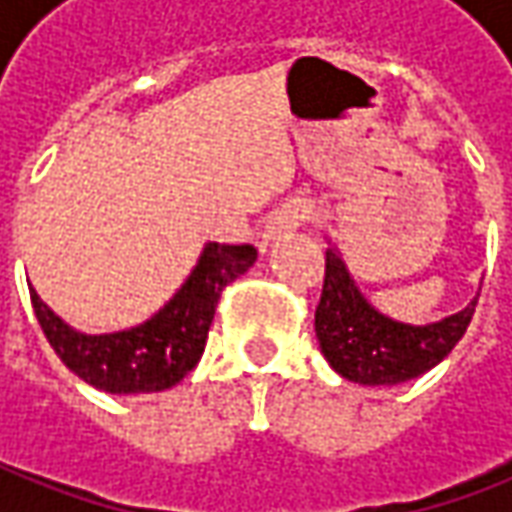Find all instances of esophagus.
Returning a JSON list of instances; mask_svg holds the SVG:
<instances>
[{
	"instance_id": "esophagus-1",
	"label": "esophagus",
	"mask_w": 512,
	"mask_h": 512,
	"mask_svg": "<svg viewBox=\"0 0 512 512\" xmlns=\"http://www.w3.org/2000/svg\"><path fill=\"white\" fill-rule=\"evenodd\" d=\"M311 218V207L305 201H291V204H283L280 210L274 212L269 218V224L263 229V241H280L285 235H291L294 229H300L305 221Z\"/></svg>"
}]
</instances>
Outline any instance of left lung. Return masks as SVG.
I'll return each instance as SVG.
<instances>
[{
  "instance_id": "1",
  "label": "left lung",
  "mask_w": 512,
  "mask_h": 512,
  "mask_svg": "<svg viewBox=\"0 0 512 512\" xmlns=\"http://www.w3.org/2000/svg\"><path fill=\"white\" fill-rule=\"evenodd\" d=\"M476 300L431 325H406L378 314L358 291L344 260L325 252V285L316 305V339L336 373L364 387H395L429 373L471 325Z\"/></svg>"
}]
</instances>
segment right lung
I'll list each match as a JSON object with an SVG mask.
<instances>
[{"label": "right lung", "instance_id": "1", "mask_svg": "<svg viewBox=\"0 0 512 512\" xmlns=\"http://www.w3.org/2000/svg\"><path fill=\"white\" fill-rule=\"evenodd\" d=\"M257 249L207 243L184 285L142 325L117 333H78L30 291L36 319L50 347L72 373L111 395L162 392L176 387L204 353L221 291L252 269Z\"/></svg>", "mask_w": 512, "mask_h": 512}]
</instances>
